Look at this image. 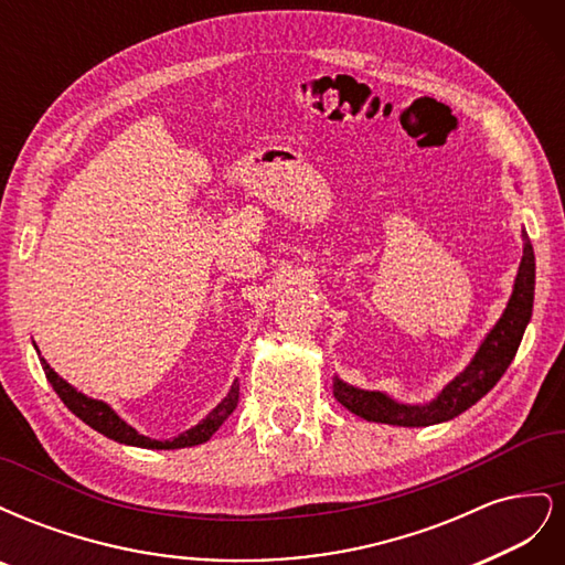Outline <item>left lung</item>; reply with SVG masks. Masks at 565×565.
Instances as JSON below:
<instances>
[{"mask_svg":"<svg viewBox=\"0 0 565 565\" xmlns=\"http://www.w3.org/2000/svg\"><path fill=\"white\" fill-rule=\"evenodd\" d=\"M535 299V252L523 231V256L514 280V292L509 297L502 318L486 334L471 363L438 393V398L426 405H407L393 401L382 391H365L334 377V398L367 422L393 426H431L448 422L465 413L473 403L500 382L507 367L514 361L523 332L533 316Z\"/></svg>","mask_w":565,"mask_h":565,"instance_id":"1","label":"left lung"}]
</instances>
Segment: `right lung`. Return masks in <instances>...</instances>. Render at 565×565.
I'll list each match as a JSON object with an SVG mask.
<instances>
[{"label":"right lung","instance_id":"obj_1","mask_svg":"<svg viewBox=\"0 0 565 565\" xmlns=\"http://www.w3.org/2000/svg\"><path fill=\"white\" fill-rule=\"evenodd\" d=\"M38 353H40V349H38ZM40 363H42V370L46 374L49 384L54 386V391L58 393V398L65 403V407L71 409L73 415H77L84 424H89L92 429H96L98 434H104V436H108L117 443H125V446H134V448L179 450V448L200 446V443L210 440L218 426L228 419V415L237 407V398H241V384L235 382L228 391V396L221 401L200 424H195L193 429L179 434L172 440H156V438H148V436L136 431L134 426H129L122 417H119L108 403L84 396L82 391H77L75 386L67 384L63 377H58L54 370H51V365L44 361V358H40Z\"/></svg>","mask_w":565,"mask_h":565}]
</instances>
